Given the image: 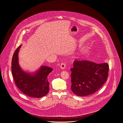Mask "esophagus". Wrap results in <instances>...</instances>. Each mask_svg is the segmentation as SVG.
Returning a JSON list of instances; mask_svg holds the SVG:
<instances>
[{
    "label": "esophagus",
    "instance_id": "34e87169",
    "mask_svg": "<svg viewBox=\"0 0 123 123\" xmlns=\"http://www.w3.org/2000/svg\"><path fill=\"white\" fill-rule=\"evenodd\" d=\"M65 67H66V64L65 63H61V64L60 65V68H61V69H64L65 68Z\"/></svg>",
    "mask_w": 123,
    "mask_h": 123
}]
</instances>
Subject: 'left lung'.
<instances>
[{"mask_svg": "<svg viewBox=\"0 0 123 123\" xmlns=\"http://www.w3.org/2000/svg\"><path fill=\"white\" fill-rule=\"evenodd\" d=\"M71 69V89L76 96L91 95L99 90L107 80L109 65L88 60H75Z\"/></svg>", "mask_w": 123, "mask_h": 123, "instance_id": "8db88e82", "label": "left lung"}]
</instances>
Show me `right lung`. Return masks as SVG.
<instances>
[{"label": "right lung", "mask_w": 123, "mask_h": 123, "mask_svg": "<svg viewBox=\"0 0 123 123\" xmlns=\"http://www.w3.org/2000/svg\"><path fill=\"white\" fill-rule=\"evenodd\" d=\"M21 47L20 45L16 49L12 57V71L15 83L24 94L32 97L41 98L49 92L48 76L53 69L47 66H42L34 73L24 72L18 63V54Z\"/></svg>", "instance_id": "1"}]
</instances>
